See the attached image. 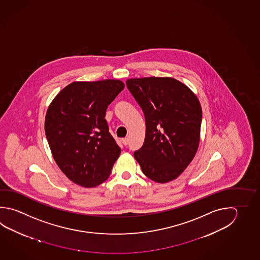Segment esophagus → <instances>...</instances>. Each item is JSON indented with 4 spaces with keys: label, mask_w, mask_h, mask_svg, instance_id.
I'll use <instances>...</instances> for the list:
<instances>
[{
    "label": "esophagus",
    "mask_w": 260,
    "mask_h": 260,
    "mask_svg": "<svg viewBox=\"0 0 260 260\" xmlns=\"http://www.w3.org/2000/svg\"><path fill=\"white\" fill-rule=\"evenodd\" d=\"M128 141H129V140H128L127 137H125V138H123V139H122V143H123L124 146H127Z\"/></svg>",
    "instance_id": "1"
}]
</instances>
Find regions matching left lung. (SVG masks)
<instances>
[{
    "label": "left lung",
    "mask_w": 260,
    "mask_h": 260,
    "mask_svg": "<svg viewBox=\"0 0 260 260\" xmlns=\"http://www.w3.org/2000/svg\"><path fill=\"white\" fill-rule=\"evenodd\" d=\"M126 86L140 105L147 126L135 158L150 180L166 183L177 179L198 149L203 113L197 96L169 77L129 79Z\"/></svg>",
    "instance_id": "1"
}]
</instances>
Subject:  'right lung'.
I'll return each instance as SVG.
<instances>
[{"mask_svg":"<svg viewBox=\"0 0 260 260\" xmlns=\"http://www.w3.org/2000/svg\"><path fill=\"white\" fill-rule=\"evenodd\" d=\"M121 80L75 81L48 106L45 132L58 168L76 184L91 188L108 179L121 148L105 117L123 90Z\"/></svg>","mask_w":260,"mask_h":260,"instance_id":"add662e5","label":"right lung"}]
</instances>
